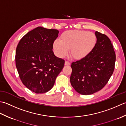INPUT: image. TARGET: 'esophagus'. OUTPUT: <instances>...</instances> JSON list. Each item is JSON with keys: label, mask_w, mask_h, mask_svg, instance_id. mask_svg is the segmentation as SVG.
Masks as SVG:
<instances>
[{"label": "esophagus", "mask_w": 126, "mask_h": 126, "mask_svg": "<svg viewBox=\"0 0 126 126\" xmlns=\"http://www.w3.org/2000/svg\"><path fill=\"white\" fill-rule=\"evenodd\" d=\"M70 64H71L70 63L68 62V61H65V65H66V66H70Z\"/></svg>", "instance_id": "34e87169"}]
</instances>
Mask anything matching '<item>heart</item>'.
<instances>
[{"mask_svg":"<svg viewBox=\"0 0 126 126\" xmlns=\"http://www.w3.org/2000/svg\"><path fill=\"white\" fill-rule=\"evenodd\" d=\"M96 43V36L93 32L85 30H68L61 34L60 40L54 41L53 48L59 58L67 55L71 49L72 57L76 60H81L92 52Z\"/></svg>","mask_w":126,"mask_h":126,"instance_id":"1","label":"heart"}]
</instances>
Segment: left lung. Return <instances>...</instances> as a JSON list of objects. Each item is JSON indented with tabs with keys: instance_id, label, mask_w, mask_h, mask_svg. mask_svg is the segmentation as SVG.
Instances as JSON below:
<instances>
[{
	"instance_id": "left-lung-1",
	"label": "left lung",
	"mask_w": 126,
	"mask_h": 126,
	"mask_svg": "<svg viewBox=\"0 0 126 126\" xmlns=\"http://www.w3.org/2000/svg\"><path fill=\"white\" fill-rule=\"evenodd\" d=\"M94 49L83 59L72 63L70 82L73 89L83 95L92 94L106 85L114 70L116 55L108 37L95 32Z\"/></svg>"
}]
</instances>
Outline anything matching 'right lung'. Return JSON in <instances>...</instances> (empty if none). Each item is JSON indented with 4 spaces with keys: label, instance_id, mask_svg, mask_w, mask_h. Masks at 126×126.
Segmentation results:
<instances>
[{
    "label": "right lung",
    "instance_id": "obj_1",
    "mask_svg": "<svg viewBox=\"0 0 126 126\" xmlns=\"http://www.w3.org/2000/svg\"><path fill=\"white\" fill-rule=\"evenodd\" d=\"M59 31L38 27L27 33L17 45L16 66L20 80L36 94L46 93L54 86L65 61L54 54L53 44Z\"/></svg>",
    "mask_w": 126,
    "mask_h": 126
}]
</instances>
